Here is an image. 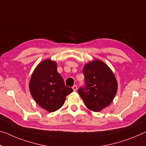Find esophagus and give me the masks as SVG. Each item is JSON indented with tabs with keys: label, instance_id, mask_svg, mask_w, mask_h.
Returning <instances> with one entry per match:
<instances>
[{
	"label": "esophagus",
	"instance_id": "obj_1",
	"mask_svg": "<svg viewBox=\"0 0 146 146\" xmlns=\"http://www.w3.org/2000/svg\"><path fill=\"white\" fill-rule=\"evenodd\" d=\"M72 89H73V90L74 91H77V89H78V87H77V86H76V85H74V86L72 87Z\"/></svg>",
	"mask_w": 146,
	"mask_h": 146
}]
</instances>
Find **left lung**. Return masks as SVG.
Listing matches in <instances>:
<instances>
[{"label":"left lung","mask_w":146,"mask_h":146,"mask_svg":"<svg viewBox=\"0 0 146 146\" xmlns=\"http://www.w3.org/2000/svg\"><path fill=\"white\" fill-rule=\"evenodd\" d=\"M83 73L86 86L78 89V93L89 110L101 111L111 104L117 93L115 76L110 68L99 59L85 64Z\"/></svg>","instance_id":"left-lung-1"}]
</instances>
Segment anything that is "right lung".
<instances>
[{
	"instance_id": "obj_1",
	"label": "right lung",
	"mask_w": 146,
	"mask_h": 146,
	"mask_svg": "<svg viewBox=\"0 0 146 146\" xmlns=\"http://www.w3.org/2000/svg\"><path fill=\"white\" fill-rule=\"evenodd\" d=\"M29 90L33 99L49 112L58 110L73 91L65 86L62 76L57 72L55 60L45 59L36 67L29 82Z\"/></svg>"
}]
</instances>
